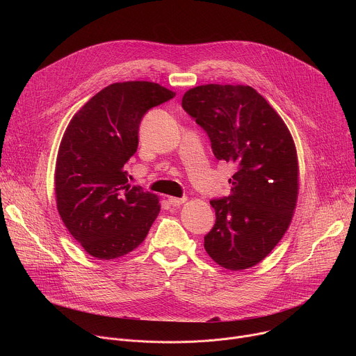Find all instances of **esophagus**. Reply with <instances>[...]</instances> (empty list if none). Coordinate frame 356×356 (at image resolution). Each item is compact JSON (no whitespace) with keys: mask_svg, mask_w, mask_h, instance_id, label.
<instances>
[{"mask_svg":"<svg viewBox=\"0 0 356 356\" xmlns=\"http://www.w3.org/2000/svg\"><path fill=\"white\" fill-rule=\"evenodd\" d=\"M186 197H169V202L173 206V207H177V206H181L183 202H186Z\"/></svg>","mask_w":356,"mask_h":356,"instance_id":"esophagus-1","label":"esophagus"}]
</instances>
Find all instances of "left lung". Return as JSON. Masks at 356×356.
<instances>
[{"mask_svg": "<svg viewBox=\"0 0 356 356\" xmlns=\"http://www.w3.org/2000/svg\"><path fill=\"white\" fill-rule=\"evenodd\" d=\"M181 107L209 135L214 156L235 168L231 194L210 201L216 224L204 236V248L225 269L252 268L279 243L296 209L293 138L279 114L249 86H198L183 95Z\"/></svg>", "mask_w": 356, "mask_h": 356, "instance_id": "8db88e82", "label": "left lung"}]
</instances>
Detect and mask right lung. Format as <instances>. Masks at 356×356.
Instances as JSON below:
<instances>
[{"label": "right lung", "mask_w": 356, "mask_h": 356, "mask_svg": "<svg viewBox=\"0 0 356 356\" xmlns=\"http://www.w3.org/2000/svg\"><path fill=\"white\" fill-rule=\"evenodd\" d=\"M173 97L156 83H114L70 121L56 161V201L66 228L91 257L127 255L156 220L158 195L131 186L125 165L138 149L143 115Z\"/></svg>", "instance_id": "add662e5"}]
</instances>
